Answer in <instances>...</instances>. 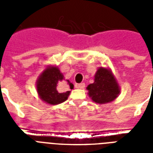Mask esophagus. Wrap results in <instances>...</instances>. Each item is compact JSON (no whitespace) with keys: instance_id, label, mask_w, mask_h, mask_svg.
<instances>
[{"instance_id":"1","label":"esophagus","mask_w":153,"mask_h":153,"mask_svg":"<svg viewBox=\"0 0 153 153\" xmlns=\"http://www.w3.org/2000/svg\"><path fill=\"white\" fill-rule=\"evenodd\" d=\"M84 87H85V83H79V84H77V85H76L77 88H80V89H82V88H84Z\"/></svg>"}]
</instances>
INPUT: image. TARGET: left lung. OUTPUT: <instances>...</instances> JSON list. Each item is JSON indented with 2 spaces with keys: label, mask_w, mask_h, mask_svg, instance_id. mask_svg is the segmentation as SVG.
<instances>
[{
  "label": "left lung",
  "mask_w": 153,
  "mask_h": 153,
  "mask_svg": "<svg viewBox=\"0 0 153 153\" xmlns=\"http://www.w3.org/2000/svg\"><path fill=\"white\" fill-rule=\"evenodd\" d=\"M88 95L96 103L105 104L118 97L120 88L112 74L107 69L100 68L97 71L94 83L87 87Z\"/></svg>",
  "instance_id": "8db88e82"
}]
</instances>
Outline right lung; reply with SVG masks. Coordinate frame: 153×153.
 <instances>
[{"instance_id": "add662e5", "label": "right lung", "mask_w": 153, "mask_h": 153, "mask_svg": "<svg viewBox=\"0 0 153 153\" xmlns=\"http://www.w3.org/2000/svg\"><path fill=\"white\" fill-rule=\"evenodd\" d=\"M67 88L73 89L74 85L69 80L64 79V76L57 67H49L44 70L37 82V90L41 99L51 105L64 102L68 98L70 91L65 92Z\"/></svg>"}]
</instances>
